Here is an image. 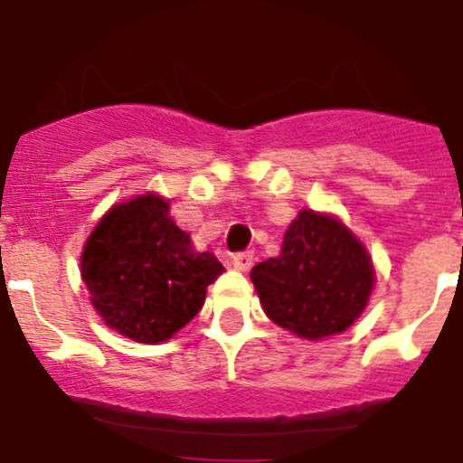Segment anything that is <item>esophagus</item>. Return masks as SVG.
<instances>
[{
	"label": "esophagus",
	"instance_id": "1",
	"mask_svg": "<svg viewBox=\"0 0 463 463\" xmlns=\"http://www.w3.org/2000/svg\"><path fill=\"white\" fill-rule=\"evenodd\" d=\"M232 267L239 269V271H250L252 252H236V255L232 257Z\"/></svg>",
	"mask_w": 463,
	"mask_h": 463
}]
</instances>
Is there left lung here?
<instances>
[{
	"label": "left lung",
	"instance_id": "1",
	"mask_svg": "<svg viewBox=\"0 0 463 463\" xmlns=\"http://www.w3.org/2000/svg\"><path fill=\"white\" fill-rule=\"evenodd\" d=\"M250 278L269 317L310 341L345 331L373 289L364 245L338 220L313 211L298 213L280 257L257 264Z\"/></svg>",
	"mask_w": 463,
	"mask_h": 463
}]
</instances>
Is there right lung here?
<instances>
[{
    "mask_svg": "<svg viewBox=\"0 0 463 463\" xmlns=\"http://www.w3.org/2000/svg\"><path fill=\"white\" fill-rule=\"evenodd\" d=\"M94 308L122 336L162 343L203 306L222 273L213 252H196L169 218V202L143 194L118 203L94 227L80 257Z\"/></svg>",
    "mask_w": 463,
    "mask_h": 463,
    "instance_id": "right-lung-1",
    "label": "right lung"
}]
</instances>
